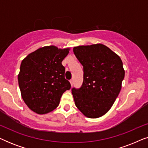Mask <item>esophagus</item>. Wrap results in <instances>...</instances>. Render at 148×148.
<instances>
[{
	"instance_id": "34e87169",
	"label": "esophagus",
	"mask_w": 148,
	"mask_h": 148,
	"mask_svg": "<svg viewBox=\"0 0 148 148\" xmlns=\"http://www.w3.org/2000/svg\"><path fill=\"white\" fill-rule=\"evenodd\" d=\"M70 84H71V86H73V80L71 79L70 80Z\"/></svg>"
}]
</instances>
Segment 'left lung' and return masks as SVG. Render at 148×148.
<instances>
[{
	"label": "left lung",
	"instance_id": "obj_1",
	"mask_svg": "<svg viewBox=\"0 0 148 148\" xmlns=\"http://www.w3.org/2000/svg\"><path fill=\"white\" fill-rule=\"evenodd\" d=\"M73 52L84 66V82L73 88L75 104L85 116L96 119L110 110L121 90L125 70L121 58L104 44L79 46Z\"/></svg>",
	"mask_w": 148,
	"mask_h": 148
}]
</instances>
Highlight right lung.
<instances>
[{
    "label": "right lung",
    "instance_id": "add662e5",
    "mask_svg": "<svg viewBox=\"0 0 148 148\" xmlns=\"http://www.w3.org/2000/svg\"><path fill=\"white\" fill-rule=\"evenodd\" d=\"M69 50V48L44 46L22 60L18 75L19 86L24 102L34 112L44 114L54 110L62 94L70 90L62 64Z\"/></svg>",
    "mask_w": 148,
    "mask_h": 148
}]
</instances>
